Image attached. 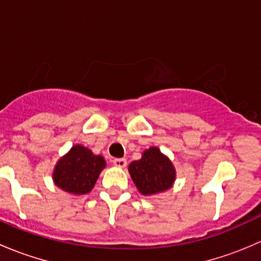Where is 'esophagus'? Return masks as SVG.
I'll use <instances>...</instances> for the list:
<instances>
[{
	"mask_svg": "<svg viewBox=\"0 0 261 261\" xmlns=\"http://www.w3.org/2000/svg\"><path fill=\"white\" fill-rule=\"evenodd\" d=\"M112 163H114L115 167L117 168H125L126 164H127V162H126L125 159H122V158H120V159H114Z\"/></svg>",
	"mask_w": 261,
	"mask_h": 261,
	"instance_id": "obj_1",
	"label": "esophagus"
}]
</instances>
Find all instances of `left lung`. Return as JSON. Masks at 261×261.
<instances>
[{"label": "left lung", "mask_w": 261, "mask_h": 261, "mask_svg": "<svg viewBox=\"0 0 261 261\" xmlns=\"http://www.w3.org/2000/svg\"><path fill=\"white\" fill-rule=\"evenodd\" d=\"M128 173L138 191L146 197L170 189L177 178L172 160L156 146L144 150L140 159L128 165Z\"/></svg>", "instance_id": "8db88e82"}]
</instances>
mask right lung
Here are the masks:
<instances>
[{
    "label": "right lung",
    "instance_id": "add662e5",
    "mask_svg": "<svg viewBox=\"0 0 261 261\" xmlns=\"http://www.w3.org/2000/svg\"><path fill=\"white\" fill-rule=\"evenodd\" d=\"M105 168L106 160L102 155L93 154L91 149L77 144L58 160L51 177L58 188L82 196L93 189Z\"/></svg>",
    "mask_w": 261,
    "mask_h": 261
}]
</instances>
